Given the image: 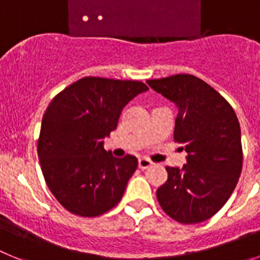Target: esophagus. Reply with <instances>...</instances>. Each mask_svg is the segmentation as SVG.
<instances>
[{"label":"esophagus","mask_w":260,"mask_h":260,"mask_svg":"<svg viewBox=\"0 0 260 260\" xmlns=\"http://www.w3.org/2000/svg\"><path fill=\"white\" fill-rule=\"evenodd\" d=\"M153 162L151 161L150 158H146V157H142L139 158V161H138V165L141 169H147V168H150Z\"/></svg>","instance_id":"34e87169"}]
</instances>
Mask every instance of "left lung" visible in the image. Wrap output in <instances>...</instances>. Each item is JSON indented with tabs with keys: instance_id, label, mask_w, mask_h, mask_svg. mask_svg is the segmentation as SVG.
<instances>
[{
	"instance_id": "obj_1",
	"label": "left lung",
	"mask_w": 260,
	"mask_h": 260,
	"mask_svg": "<svg viewBox=\"0 0 260 260\" xmlns=\"http://www.w3.org/2000/svg\"><path fill=\"white\" fill-rule=\"evenodd\" d=\"M147 83L178 108L173 139L185 146L182 169L167 167L156 191L162 211L181 224L210 219L231 198L242 171L241 127L233 108L215 88L190 74Z\"/></svg>"
}]
</instances>
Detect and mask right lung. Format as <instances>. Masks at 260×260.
<instances>
[{
    "label": "right lung",
    "instance_id": "1",
    "mask_svg": "<svg viewBox=\"0 0 260 260\" xmlns=\"http://www.w3.org/2000/svg\"><path fill=\"white\" fill-rule=\"evenodd\" d=\"M147 89L138 80L84 77L49 103L38 155L48 187L69 212L95 217L121 201L138 160L114 157L103 139L117 127L123 107Z\"/></svg>",
    "mask_w": 260,
    "mask_h": 260
}]
</instances>
